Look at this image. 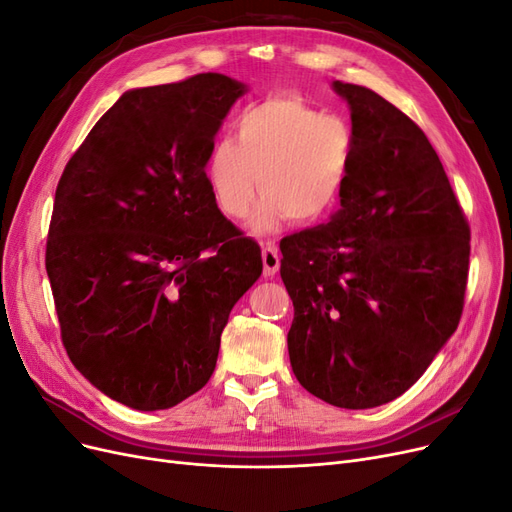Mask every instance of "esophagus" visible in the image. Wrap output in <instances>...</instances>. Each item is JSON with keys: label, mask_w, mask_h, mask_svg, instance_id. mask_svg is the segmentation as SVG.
<instances>
[{"label": "esophagus", "mask_w": 512, "mask_h": 512, "mask_svg": "<svg viewBox=\"0 0 512 512\" xmlns=\"http://www.w3.org/2000/svg\"><path fill=\"white\" fill-rule=\"evenodd\" d=\"M262 265H265V277H273L280 271V252L273 243H267L262 247Z\"/></svg>", "instance_id": "34e87169"}]
</instances>
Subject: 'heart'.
<instances>
[{"label":"heart","instance_id":"1","mask_svg":"<svg viewBox=\"0 0 512 512\" xmlns=\"http://www.w3.org/2000/svg\"><path fill=\"white\" fill-rule=\"evenodd\" d=\"M356 153L350 123L322 115L299 98L273 96L250 104L235 119V138L211 145L205 175L224 215L241 220L262 203L254 226L267 230L284 218L316 224L342 196Z\"/></svg>","mask_w":512,"mask_h":512}]
</instances>
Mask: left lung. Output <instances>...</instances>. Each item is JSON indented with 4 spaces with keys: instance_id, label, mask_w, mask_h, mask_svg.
Wrapping results in <instances>:
<instances>
[{
    "instance_id": "8db88e82",
    "label": "left lung",
    "mask_w": 512,
    "mask_h": 512,
    "mask_svg": "<svg viewBox=\"0 0 512 512\" xmlns=\"http://www.w3.org/2000/svg\"><path fill=\"white\" fill-rule=\"evenodd\" d=\"M333 89L356 153L331 222L280 243L288 354L303 389L365 410L406 393L455 333L470 226L425 132L376 91Z\"/></svg>"
}]
</instances>
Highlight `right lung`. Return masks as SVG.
I'll use <instances>...</instances> for the list:
<instances>
[{
    "instance_id": "1",
    "label": "right lung",
    "mask_w": 512,
    "mask_h": 512,
    "mask_svg": "<svg viewBox=\"0 0 512 512\" xmlns=\"http://www.w3.org/2000/svg\"><path fill=\"white\" fill-rule=\"evenodd\" d=\"M247 87L207 72L130 89L64 168L46 239L74 367L153 412L209 382L230 309L262 273L260 247L209 190L213 138Z\"/></svg>"
}]
</instances>
